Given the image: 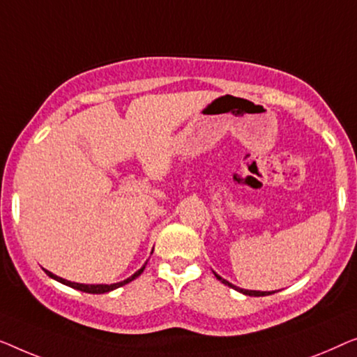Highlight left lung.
Here are the masks:
<instances>
[{
    "label": "left lung",
    "instance_id": "1",
    "mask_svg": "<svg viewBox=\"0 0 357 357\" xmlns=\"http://www.w3.org/2000/svg\"><path fill=\"white\" fill-rule=\"evenodd\" d=\"M213 273H215V272H213ZM215 277H217V280L222 281L223 284H227V286H229V288H233V289H236V291H239V293H243V294H245V296H268V294H273V293H275V291H254V289H244V288H239V286L231 284L229 281H227L225 278H222V277H220V275H217V273H215Z\"/></svg>",
    "mask_w": 357,
    "mask_h": 357
}]
</instances>
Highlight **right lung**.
<instances>
[{"label":"right lung","instance_id":"right-lung-1","mask_svg":"<svg viewBox=\"0 0 357 357\" xmlns=\"http://www.w3.org/2000/svg\"><path fill=\"white\" fill-rule=\"evenodd\" d=\"M145 265H147V262H145L142 267H140L134 275H130L129 278L123 280V281H118V283H112V284H84V283H76V281H68V280H64L61 277H56V275H53L52 272H48V270H45V272H47V275H48L50 278L56 280V281H59V283L69 286V288L84 291V293H90V294H103V293H109V291H113V289H116V288H121V286L130 283V281L137 278L139 275L144 272Z\"/></svg>","mask_w":357,"mask_h":357}]
</instances>
